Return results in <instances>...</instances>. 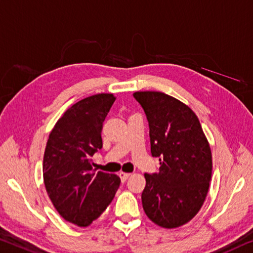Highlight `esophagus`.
Masks as SVG:
<instances>
[{"instance_id": "34e87169", "label": "esophagus", "mask_w": 253, "mask_h": 253, "mask_svg": "<svg viewBox=\"0 0 253 253\" xmlns=\"http://www.w3.org/2000/svg\"><path fill=\"white\" fill-rule=\"evenodd\" d=\"M129 175H130V173H126V172H120V173H119V177H120V179H122L123 182L126 181Z\"/></svg>"}]
</instances>
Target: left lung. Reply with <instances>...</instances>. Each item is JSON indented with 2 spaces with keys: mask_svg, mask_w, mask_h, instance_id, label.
I'll return each mask as SVG.
<instances>
[{
  "mask_svg": "<svg viewBox=\"0 0 253 253\" xmlns=\"http://www.w3.org/2000/svg\"><path fill=\"white\" fill-rule=\"evenodd\" d=\"M145 112L152 156L159 173H145L142 204L159 226L179 227L202 208L211 178V152L197 116L189 107L162 92H135Z\"/></svg>",
  "mask_w": 253,
  "mask_h": 253,
  "instance_id": "left-lung-1",
  "label": "left lung"
}]
</instances>
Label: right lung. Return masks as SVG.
<instances>
[{
	"instance_id": "right-lung-1",
	"label": "right lung",
	"mask_w": 253,
	"mask_h": 253,
	"mask_svg": "<svg viewBox=\"0 0 253 253\" xmlns=\"http://www.w3.org/2000/svg\"><path fill=\"white\" fill-rule=\"evenodd\" d=\"M115 95H91L69 108L57 120L43 154V182L56 211L67 222L85 227L115 197L117 174L95 172L91 156L102 147V123Z\"/></svg>"
}]
</instances>
